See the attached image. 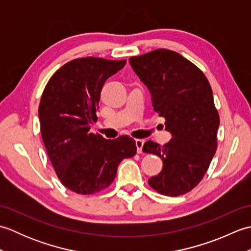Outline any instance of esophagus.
Listing matches in <instances>:
<instances>
[{
	"mask_svg": "<svg viewBox=\"0 0 251 251\" xmlns=\"http://www.w3.org/2000/svg\"><path fill=\"white\" fill-rule=\"evenodd\" d=\"M143 145H145V141H143V140H141V139L136 140V147H137V152L138 153H142Z\"/></svg>",
	"mask_w": 251,
	"mask_h": 251,
	"instance_id": "34e87169",
	"label": "esophagus"
}]
</instances>
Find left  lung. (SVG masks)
Wrapping results in <instances>:
<instances>
[{
	"instance_id": "8db88e82",
	"label": "left lung",
	"mask_w": 251,
	"mask_h": 251,
	"mask_svg": "<svg viewBox=\"0 0 251 251\" xmlns=\"http://www.w3.org/2000/svg\"><path fill=\"white\" fill-rule=\"evenodd\" d=\"M129 62L173 135L163 147L151 140L143 145V152L163 161L162 172L148 182L163 195H183L201 182L217 150L220 119L210 84L194 63L174 50H155L130 57Z\"/></svg>"
}]
</instances>
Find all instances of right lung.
I'll use <instances>...</instances> for the list:
<instances>
[{"mask_svg": "<svg viewBox=\"0 0 251 251\" xmlns=\"http://www.w3.org/2000/svg\"><path fill=\"white\" fill-rule=\"evenodd\" d=\"M125 65L126 60L77 58L52 74L42 95L39 117L46 152L61 183L77 194L108 188L120 163L137 153L128 136L109 140L89 131L103 84Z\"/></svg>", "mask_w": 251, "mask_h": 251, "instance_id": "1", "label": "right lung"}]
</instances>
